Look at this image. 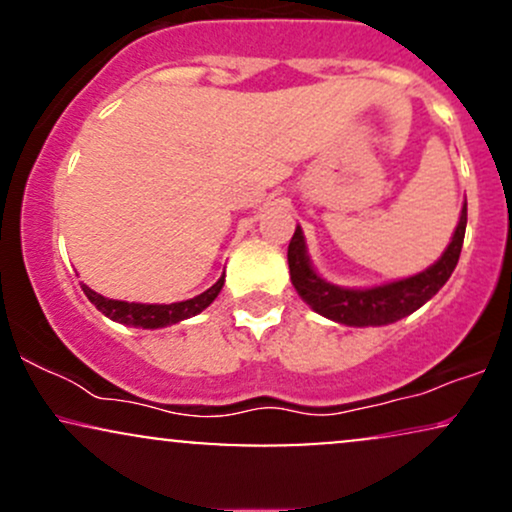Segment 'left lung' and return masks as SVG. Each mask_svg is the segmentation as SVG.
Here are the masks:
<instances>
[{
	"mask_svg": "<svg viewBox=\"0 0 512 512\" xmlns=\"http://www.w3.org/2000/svg\"><path fill=\"white\" fill-rule=\"evenodd\" d=\"M464 228H467V204L462 207L460 223H457L448 250L443 252V257L433 267L416 276H409V279L375 286V289H342V286L327 284L325 279H320L310 267L308 255H305L301 228H296L289 243L291 281L296 286L298 296L315 313L330 317L334 322L351 327L390 325V322H397L404 315L414 313L428 298H433L443 289L445 281L455 272L457 260H460Z\"/></svg>",
	"mask_w": 512,
	"mask_h": 512,
	"instance_id": "obj_1",
	"label": "left lung"
}]
</instances>
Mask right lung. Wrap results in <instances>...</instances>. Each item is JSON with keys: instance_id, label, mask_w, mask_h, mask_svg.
<instances>
[{"instance_id": "right-lung-1", "label": "right lung", "mask_w": 512, "mask_h": 512, "mask_svg": "<svg viewBox=\"0 0 512 512\" xmlns=\"http://www.w3.org/2000/svg\"><path fill=\"white\" fill-rule=\"evenodd\" d=\"M86 298L101 310L103 315H108L110 320L122 322V325L129 327H144V330H158V327H168L175 325V322L187 320V317L202 313L207 305L219 296V291L223 289V276L216 281L211 289H207L199 296L190 298V301H180V303H170V305H146V303H127V301H113V298H105L101 293L91 291L86 284H81Z\"/></svg>"}]
</instances>
